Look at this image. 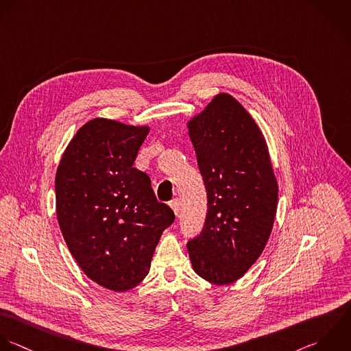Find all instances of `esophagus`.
Wrapping results in <instances>:
<instances>
[{"label": "esophagus", "mask_w": 351, "mask_h": 351, "mask_svg": "<svg viewBox=\"0 0 351 351\" xmlns=\"http://www.w3.org/2000/svg\"><path fill=\"white\" fill-rule=\"evenodd\" d=\"M169 206L172 208L173 213L178 216L179 212H180V201H179V198H173V199L169 202Z\"/></svg>", "instance_id": "34e87169"}]
</instances>
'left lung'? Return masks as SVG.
Masks as SVG:
<instances>
[{
	"label": "left lung",
	"instance_id": "obj_1",
	"mask_svg": "<svg viewBox=\"0 0 351 351\" xmlns=\"http://www.w3.org/2000/svg\"><path fill=\"white\" fill-rule=\"evenodd\" d=\"M208 195L205 226L189 241L194 272L217 285L241 279L261 256L278 209V180L265 138L230 94H217L189 123Z\"/></svg>",
	"mask_w": 351,
	"mask_h": 351
}]
</instances>
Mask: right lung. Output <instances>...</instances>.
I'll list each match as a JSON object with an SVG mask.
<instances>
[{"label": "right lung", "mask_w": 351, "mask_h": 351, "mask_svg": "<svg viewBox=\"0 0 351 351\" xmlns=\"http://www.w3.org/2000/svg\"><path fill=\"white\" fill-rule=\"evenodd\" d=\"M147 134V125L93 119L73 135L56 172V213L71 254L88 279L117 293L145 279L175 220L150 178L132 167Z\"/></svg>", "instance_id": "add662e5"}]
</instances>
